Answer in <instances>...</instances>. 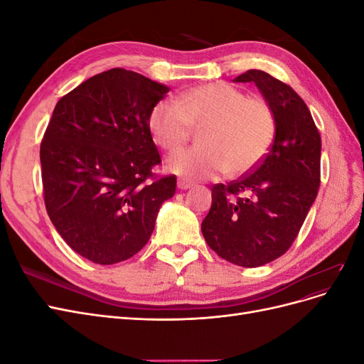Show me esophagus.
Returning <instances> with one entry per match:
<instances>
[{
  "label": "esophagus",
  "mask_w": 364,
  "mask_h": 364,
  "mask_svg": "<svg viewBox=\"0 0 364 364\" xmlns=\"http://www.w3.org/2000/svg\"><path fill=\"white\" fill-rule=\"evenodd\" d=\"M193 185H194V182H191V181H186V179H179L178 181V188L179 190H188V188H191Z\"/></svg>",
  "instance_id": "1"
}]
</instances>
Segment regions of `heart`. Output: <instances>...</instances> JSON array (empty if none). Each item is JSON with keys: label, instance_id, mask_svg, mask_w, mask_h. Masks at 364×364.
I'll return each instance as SVG.
<instances>
[{"label": "heart", "instance_id": "heart-1", "mask_svg": "<svg viewBox=\"0 0 364 364\" xmlns=\"http://www.w3.org/2000/svg\"><path fill=\"white\" fill-rule=\"evenodd\" d=\"M149 126L168 153L179 151L191 139L193 127H205L199 136L202 147L168 159L176 174L202 179L226 171L246 173L258 165L277 134V115L266 98L249 97L226 82H213L185 91L178 102L156 103Z\"/></svg>", "mask_w": 364, "mask_h": 364}]
</instances>
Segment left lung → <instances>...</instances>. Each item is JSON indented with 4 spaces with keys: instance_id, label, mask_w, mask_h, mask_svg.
<instances>
[{
    "instance_id": "obj_1",
    "label": "left lung",
    "mask_w": 364,
    "mask_h": 364,
    "mask_svg": "<svg viewBox=\"0 0 364 364\" xmlns=\"http://www.w3.org/2000/svg\"><path fill=\"white\" fill-rule=\"evenodd\" d=\"M234 82H253L277 115L269 153L240 179L213 186L202 222L208 246L241 267H259L287 252L321 185V134L305 102L270 74L249 70Z\"/></svg>"
}]
</instances>
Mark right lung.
I'll return each mask as SVG.
<instances>
[{
    "instance_id": "1",
    "label": "right lung",
    "mask_w": 364,
    "mask_h": 364,
    "mask_svg": "<svg viewBox=\"0 0 364 364\" xmlns=\"http://www.w3.org/2000/svg\"><path fill=\"white\" fill-rule=\"evenodd\" d=\"M170 90L124 68L85 80L63 95L41 142L48 217L67 245L102 266L126 261L147 245L176 176L161 164L149 126Z\"/></svg>"
}]
</instances>
